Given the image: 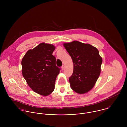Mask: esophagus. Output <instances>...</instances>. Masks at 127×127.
Segmentation results:
<instances>
[{
    "label": "esophagus",
    "mask_w": 127,
    "mask_h": 127,
    "mask_svg": "<svg viewBox=\"0 0 127 127\" xmlns=\"http://www.w3.org/2000/svg\"><path fill=\"white\" fill-rule=\"evenodd\" d=\"M64 67H65L64 65H63V66H62V69L63 70H64Z\"/></svg>",
    "instance_id": "1"
}]
</instances>
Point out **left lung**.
Returning a JSON list of instances; mask_svg holds the SVG:
<instances>
[{
  "instance_id": "obj_1",
  "label": "left lung",
  "mask_w": 127,
  "mask_h": 127,
  "mask_svg": "<svg viewBox=\"0 0 127 127\" xmlns=\"http://www.w3.org/2000/svg\"><path fill=\"white\" fill-rule=\"evenodd\" d=\"M64 46L73 63V72L69 78L71 88L80 94L88 92L100 74L102 58L98 50L90 44L77 40L64 43Z\"/></svg>"
}]
</instances>
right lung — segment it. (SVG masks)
<instances>
[{"label":"right lung","instance_id":"right-lung-1","mask_svg":"<svg viewBox=\"0 0 127 127\" xmlns=\"http://www.w3.org/2000/svg\"><path fill=\"white\" fill-rule=\"evenodd\" d=\"M55 47L42 42L29 50L21 61L22 74L30 88L36 93L48 96L54 90L60 69L52 55Z\"/></svg>","mask_w":127,"mask_h":127}]
</instances>
